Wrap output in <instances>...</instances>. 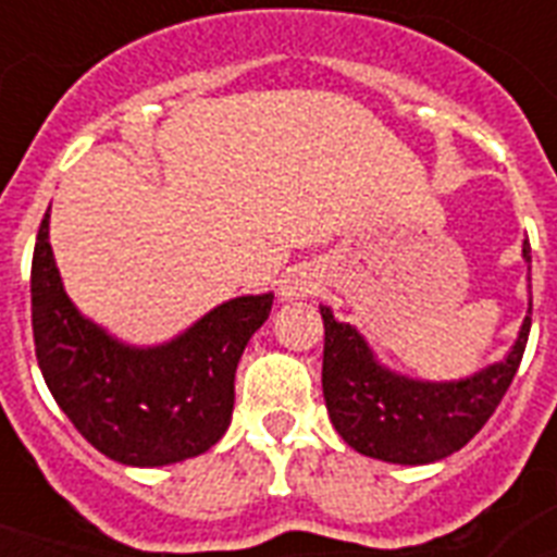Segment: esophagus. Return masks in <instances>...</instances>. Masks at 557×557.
<instances>
[{"mask_svg": "<svg viewBox=\"0 0 557 557\" xmlns=\"http://www.w3.org/2000/svg\"><path fill=\"white\" fill-rule=\"evenodd\" d=\"M314 283L306 277L304 271L286 274V280L280 283V300H300V297L312 295Z\"/></svg>", "mask_w": 557, "mask_h": 557, "instance_id": "obj_1", "label": "esophagus"}]
</instances>
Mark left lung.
Here are the masks:
<instances>
[{"label":"left lung","mask_w":557,"mask_h":557,"mask_svg":"<svg viewBox=\"0 0 557 557\" xmlns=\"http://www.w3.org/2000/svg\"><path fill=\"white\" fill-rule=\"evenodd\" d=\"M523 260L532 262L523 243ZM532 314V300H529ZM523 318L500 361L457 381H424L381 364L352 323L321 306L323 398L349 448L393 466H428L450 457L497 410L527 349L532 318Z\"/></svg>","instance_id":"8db88e82"}]
</instances>
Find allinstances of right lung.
Instances as JSON below:
<instances>
[{"mask_svg": "<svg viewBox=\"0 0 557 557\" xmlns=\"http://www.w3.org/2000/svg\"><path fill=\"white\" fill-rule=\"evenodd\" d=\"M42 219L30 262L34 347L51 396L86 440L115 462L173 466L222 440L234 413L243 349L269 321L274 295L219 304L176 338L135 347L77 309Z\"/></svg>", "mask_w": 557, "mask_h": 557, "instance_id": "1", "label": "right lung"}]
</instances>
